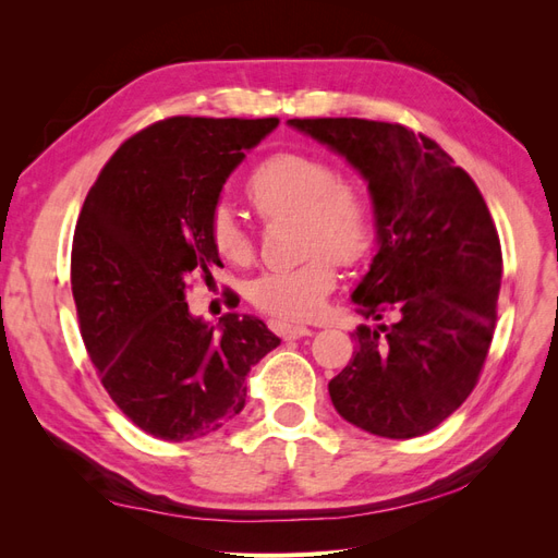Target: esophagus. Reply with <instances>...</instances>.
<instances>
[{"instance_id": "1", "label": "esophagus", "mask_w": 558, "mask_h": 558, "mask_svg": "<svg viewBox=\"0 0 558 558\" xmlns=\"http://www.w3.org/2000/svg\"><path fill=\"white\" fill-rule=\"evenodd\" d=\"M275 330L286 337V340H298V337H310L314 330L307 326H300V324H286V320H275Z\"/></svg>"}]
</instances>
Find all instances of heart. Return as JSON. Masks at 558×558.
Masks as SVG:
<instances>
[{
    "label": "heart",
    "instance_id": "b5f03b06",
    "mask_svg": "<svg viewBox=\"0 0 558 558\" xmlns=\"http://www.w3.org/2000/svg\"><path fill=\"white\" fill-rule=\"evenodd\" d=\"M246 197L263 218L298 216L300 246L307 258L298 267L265 272L251 286L260 312L289 320L314 318L335 289L337 263L353 265L373 246L375 216L367 197L344 181L337 167L312 154L283 150L256 165L246 179ZM209 240L218 256L244 265L253 242L226 205L209 218Z\"/></svg>",
    "mask_w": 558,
    "mask_h": 558
}]
</instances>
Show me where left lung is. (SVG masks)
Returning a JSON list of instances; mask_svg holds the SVG:
<instances>
[{
	"instance_id": "1",
	"label": "left lung",
	"mask_w": 558,
	"mask_h": 558,
	"mask_svg": "<svg viewBox=\"0 0 558 558\" xmlns=\"http://www.w3.org/2000/svg\"><path fill=\"white\" fill-rule=\"evenodd\" d=\"M340 154L373 199L377 253L351 293L365 318L353 359L328 384L349 424L391 440L418 437L475 388L496 328L502 253L480 189L424 134L363 118H291Z\"/></svg>"
}]
</instances>
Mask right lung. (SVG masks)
Wrapping results in <instances>:
<instances>
[{"label":"right lung","instance_id":"1","mask_svg":"<svg viewBox=\"0 0 558 558\" xmlns=\"http://www.w3.org/2000/svg\"><path fill=\"white\" fill-rule=\"evenodd\" d=\"M279 118L174 116L130 137L90 189L72 246L81 335L111 400L144 433L189 442L244 410L246 375L279 337L258 316H193L191 277L221 258L209 218Z\"/></svg>","mask_w":558,"mask_h":558}]
</instances>
